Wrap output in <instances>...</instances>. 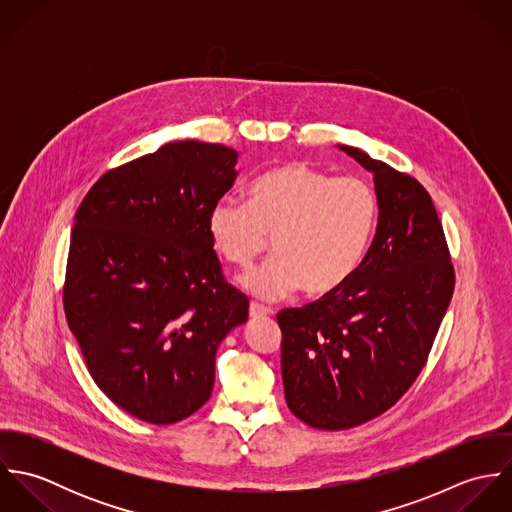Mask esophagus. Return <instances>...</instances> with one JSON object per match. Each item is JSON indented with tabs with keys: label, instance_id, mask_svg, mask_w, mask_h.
<instances>
[{
	"label": "esophagus",
	"instance_id": "obj_1",
	"mask_svg": "<svg viewBox=\"0 0 512 512\" xmlns=\"http://www.w3.org/2000/svg\"><path fill=\"white\" fill-rule=\"evenodd\" d=\"M268 315H272V309H268V307H264V305H260V303H252V305H250V317H252V319L268 317Z\"/></svg>",
	"mask_w": 512,
	"mask_h": 512
}]
</instances>
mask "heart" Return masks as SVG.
<instances>
[{
	"mask_svg": "<svg viewBox=\"0 0 512 512\" xmlns=\"http://www.w3.org/2000/svg\"><path fill=\"white\" fill-rule=\"evenodd\" d=\"M376 211L365 181L333 179L293 161L258 175L246 205H215L207 230L220 258L240 270L274 240L278 258L240 280L250 295L274 301L301 286L305 295L321 297L343 288L363 262Z\"/></svg>",
	"mask_w": 512,
	"mask_h": 512,
	"instance_id": "1",
	"label": "heart"
}]
</instances>
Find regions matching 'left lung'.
<instances>
[{"instance_id": "obj_1", "label": "left lung", "mask_w": 512, "mask_h": 512, "mask_svg": "<svg viewBox=\"0 0 512 512\" xmlns=\"http://www.w3.org/2000/svg\"><path fill=\"white\" fill-rule=\"evenodd\" d=\"M374 179L378 224L363 262L337 292L278 313L282 378L293 416L347 430L392 408L426 365L455 274L428 191L351 146Z\"/></svg>"}]
</instances>
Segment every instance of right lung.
Here are the masks:
<instances>
[{
  "label": "right lung",
  "mask_w": 512,
  "mask_h": 512,
  "mask_svg": "<svg viewBox=\"0 0 512 512\" xmlns=\"http://www.w3.org/2000/svg\"><path fill=\"white\" fill-rule=\"evenodd\" d=\"M238 153L171 142L102 175L74 217L65 315L98 388L165 426L213 392L222 339L248 319L207 217L234 185Z\"/></svg>",
  "instance_id": "1"
}]
</instances>
